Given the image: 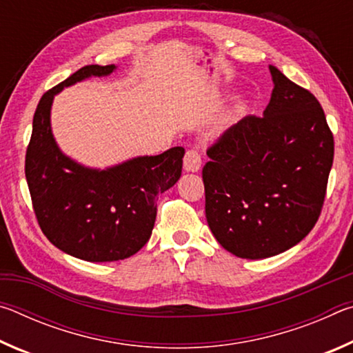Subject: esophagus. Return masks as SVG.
<instances>
[{
  "label": "esophagus",
  "instance_id": "esophagus-1",
  "mask_svg": "<svg viewBox=\"0 0 353 353\" xmlns=\"http://www.w3.org/2000/svg\"><path fill=\"white\" fill-rule=\"evenodd\" d=\"M201 165H202V159L198 151H194V149H190L185 154L183 157V170L188 171V172H198L201 170Z\"/></svg>",
  "mask_w": 353,
  "mask_h": 353
}]
</instances>
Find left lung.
Returning a JSON list of instances; mask_svg holds the SVG:
<instances>
[{
    "instance_id": "left-lung-1",
    "label": "left lung",
    "mask_w": 353,
    "mask_h": 353,
    "mask_svg": "<svg viewBox=\"0 0 353 353\" xmlns=\"http://www.w3.org/2000/svg\"><path fill=\"white\" fill-rule=\"evenodd\" d=\"M263 117H246L208 148L205 218L216 241L259 260L296 246L313 229L333 163V135L312 93L270 65Z\"/></svg>"
}]
</instances>
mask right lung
Returning a JSON list of instances; mask_svg holds the SVG:
<instances>
[{"instance_id":"1","label":"right lung","mask_w":353,"mask_h":353,"mask_svg":"<svg viewBox=\"0 0 353 353\" xmlns=\"http://www.w3.org/2000/svg\"><path fill=\"white\" fill-rule=\"evenodd\" d=\"M117 65H87L41 97L26 151V181L39 225L56 248L85 261H118L148 243L159 194L182 172V146L139 155L105 170L65 155L51 129V107L65 87L112 74Z\"/></svg>"}]
</instances>
